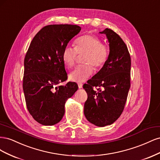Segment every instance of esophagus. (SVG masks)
<instances>
[{
  "label": "esophagus",
  "instance_id": "esophagus-1",
  "mask_svg": "<svg viewBox=\"0 0 160 160\" xmlns=\"http://www.w3.org/2000/svg\"><path fill=\"white\" fill-rule=\"evenodd\" d=\"M78 87L79 89H81L82 88H83V84L82 83H78Z\"/></svg>",
  "mask_w": 160,
  "mask_h": 160
}]
</instances>
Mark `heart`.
<instances>
[{
  "instance_id": "heart-1",
  "label": "heart",
  "mask_w": 160,
  "mask_h": 160,
  "mask_svg": "<svg viewBox=\"0 0 160 160\" xmlns=\"http://www.w3.org/2000/svg\"><path fill=\"white\" fill-rule=\"evenodd\" d=\"M83 63L77 67L69 74L70 80L82 83L93 72V65L96 69L103 67L109 56L108 48L101 43L100 38L93 35H85L75 41V48L66 46L62 52V61L66 67L71 68L74 65L77 54H84Z\"/></svg>"
}]
</instances>
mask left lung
Wrapping results in <instances>:
<instances>
[{
  "label": "left lung",
  "instance_id": "obj_1",
  "mask_svg": "<svg viewBox=\"0 0 160 160\" xmlns=\"http://www.w3.org/2000/svg\"><path fill=\"white\" fill-rule=\"evenodd\" d=\"M99 33L107 37L109 53L102 68L83 85L88 95L84 115L90 123L104 127L114 123L123 111L130 88L131 57L117 33L109 28Z\"/></svg>",
  "mask_w": 160,
  "mask_h": 160
}]
</instances>
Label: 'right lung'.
Masks as SVG:
<instances>
[{"instance_id": "1", "label": "right lung", "mask_w": 160, "mask_h": 160, "mask_svg": "<svg viewBox=\"0 0 160 160\" xmlns=\"http://www.w3.org/2000/svg\"><path fill=\"white\" fill-rule=\"evenodd\" d=\"M81 29L78 25H47L37 33L28 47L22 88L28 112L40 124L59 123L67 100L78 89L74 82L59 84L67 79L62 50Z\"/></svg>"}]
</instances>
